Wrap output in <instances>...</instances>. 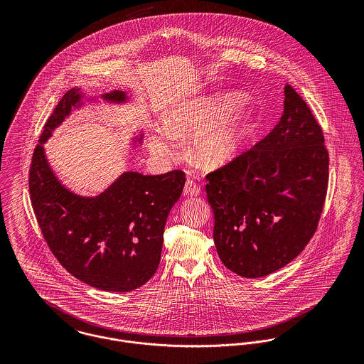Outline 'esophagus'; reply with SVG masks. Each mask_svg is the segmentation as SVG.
<instances>
[{
	"label": "esophagus",
	"mask_w": 364,
	"mask_h": 364,
	"mask_svg": "<svg viewBox=\"0 0 364 364\" xmlns=\"http://www.w3.org/2000/svg\"><path fill=\"white\" fill-rule=\"evenodd\" d=\"M183 192H185V195H188V196H196V195L200 193V186H199L193 179L188 178V181H186V183H185Z\"/></svg>",
	"instance_id": "1"
}]
</instances>
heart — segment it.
<instances>
[{"label":"heart","mask_w":364,"mask_h":364,"mask_svg":"<svg viewBox=\"0 0 364 364\" xmlns=\"http://www.w3.org/2000/svg\"><path fill=\"white\" fill-rule=\"evenodd\" d=\"M245 104L247 98L235 92L198 100L175 110L166 129L172 136L206 132L196 144V156L206 168H221L244 151L254 133L250 114L229 117ZM151 149L156 154H168L171 144L165 139L154 137Z\"/></svg>","instance_id":"heart-1"}]
</instances>
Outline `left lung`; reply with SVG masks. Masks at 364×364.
<instances>
[{
    "label": "left lung",
    "mask_w": 364,
    "mask_h": 364,
    "mask_svg": "<svg viewBox=\"0 0 364 364\" xmlns=\"http://www.w3.org/2000/svg\"><path fill=\"white\" fill-rule=\"evenodd\" d=\"M329 154L310 106L286 84L273 130L206 175L213 240L225 267L263 277L300 255L323 210Z\"/></svg>",
    "instance_id": "left-lung-1"
}]
</instances>
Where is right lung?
I'll return each mask as SVG.
<instances>
[{"label": "right lung", "mask_w": 364, "mask_h": 364, "mask_svg": "<svg viewBox=\"0 0 364 364\" xmlns=\"http://www.w3.org/2000/svg\"><path fill=\"white\" fill-rule=\"evenodd\" d=\"M104 98L122 102L126 95L113 91ZM80 101L78 90H70L45 123L29 169L31 203L45 241L68 273L100 290L132 291L156 272L166 217L181 198L185 172H126L97 198L67 191L54 176L42 143Z\"/></svg>", "instance_id": "1"}]
</instances>
